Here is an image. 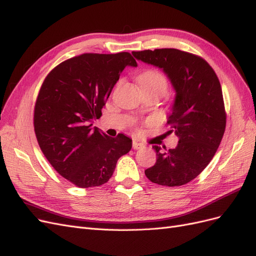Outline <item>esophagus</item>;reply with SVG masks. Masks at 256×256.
I'll list each match as a JSON object with an SVG mask.
<instances>
[{"instance_id": "obj_1", "label": "esophagus", "mask_w": 256, "mask_h": 256, "mask_svg": "<svg viewBox=\"0 0 256 256\" xmlns=\"http://www.w3.org/2000/svg\"><path fill=\"white\" fill-rule=\"evenodd\" d=\"M142 147H143V144L138 143V142H136V141H134V142H132V148H134V150H141Z\"/></svg>"}]
</instances>
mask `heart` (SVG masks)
Returning <instances> with one entry per match:
<instances>
[{"label":"heart","instance_id":"b5f03b06","mask_svg":"<svg viewBox=\"0 0 256 256\" xmlns=\"http://www.w3.org/2000/svg\"><path fill=\"white\" fill-rule=\"evenodd\" d=\"M138 83L142 90H154L164 95L168 90V80L164 74L158 70H146L138 76Z\"/></svg>","mask_w":256,"mask_h":256}]
</instances>
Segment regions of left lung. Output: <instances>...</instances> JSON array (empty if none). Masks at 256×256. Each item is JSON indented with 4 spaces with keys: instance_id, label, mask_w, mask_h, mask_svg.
<instances>
[{
    "instance_id": "8db88e82",
    "label": "left lung",
    "mask_w": 256,
    "mask_h": 256,
    "mask_svg": "<svg viewBox=\"0 0 256 256\" xmlns=\"http://www.w3.org/2000/svg\"><path fill=\"white\" fill-rule=\"evenodd\" d=\"M138 60L162 69L175 90L168 124L178 138L175 148L154 145L157 160L145 170L154 184L177 187L203 171L218 150L226 124L221 84L205 60L177 49L132 52Z\"/></svg>"
}]
</instances>
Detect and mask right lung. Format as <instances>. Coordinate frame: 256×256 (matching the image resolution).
Returning a JSON list of instances; mask_svg holds the SVG:
<instances>
[{"label":"right lung","mask_w":256,"mask_h":256,"mask_svg":"<svg viewBox=\"0 0 256 256\" xmlns=\"http://www.w3.org/2000/svg\"><path fill=\"white\" fill-rule=\"evenodd\" d=\"M127 66H138L128 52L85 53L58 65L42 85L34 110L38 144L54 170L76 187L106 184L132 146L125 134L111 138L92 128Z\"/></svg>","instance_id":"1"}]
</instances>
